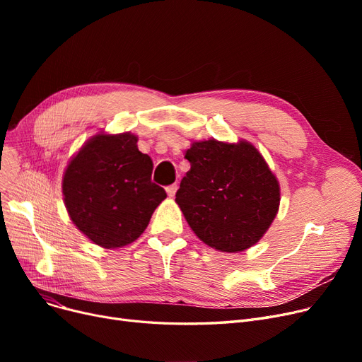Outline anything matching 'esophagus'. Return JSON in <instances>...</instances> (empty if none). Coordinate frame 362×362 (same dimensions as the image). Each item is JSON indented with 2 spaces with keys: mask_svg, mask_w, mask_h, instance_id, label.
Returning <instances> with one entry per match:
<instances>
[{
  "mask_svg": "<svg viewBox=\"0 0 362 362\" xmlns=\"http://www.w3.org/2000/svg\"><path fill=\"white\" fill-rule=\"evenodd\" d=\"M165 192H167V195H168L170 198H173V197L176 195V192H177V185H170V186H167V187H165Z\"/></svg>",
  "mask_w": 362,
  "mask_h": 362,
  "instance_id": "1",
  "label": "esophagus"
}]
</instances>
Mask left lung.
I'll return each instance as SVG.
<instances>
[{"mask_svg":"<svg viewBox=\"0 0 362 362\" xmlns=\"http://www.w3.org/2000/svg\"><path fill=\"white\" fill-rule=\"evenodd\" d=\"M185 158L191 170L176 202L194 233L221 252H242L269 230L280 186L258 149L246 141L194 142Z\"/></svg>","mask_w":362,"mask_h":362,"instance_id":"1","label":"left lung"}]
</instances>
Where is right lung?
<instances>
[{
  "mask_svg": "<svg viewBox=\"0 0 362 362\" xmlns=\"http://www.w3.org/2000/svg\"><path fill=\"white\" fill-rule=\"evenodd\" d=\"M138 136L100 133L76 154L63 176V195L74 226L103 248L136 240L165 199L151 182L152 160L138 149Z\"/></svg>",
  "mask_w": 362,
  "mask_h": 362,
  "instance_id": "obj_1",
  "label": "right lung"
}]
</instances>
